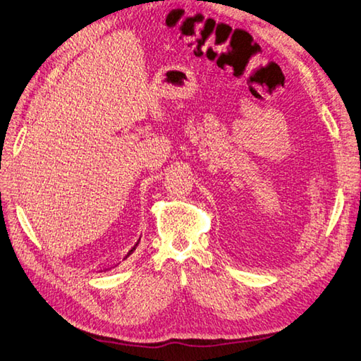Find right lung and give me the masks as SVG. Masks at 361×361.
<instances>
[{
	"label": "right lung",
	"instance_id": "add662e5",
	"mask_svg": "<svg viewBox=\"0 0 361 361\" xmlns=\"http://www.w3.org/2000/svg\"><path fill=\"white\" fill-rule=\"evenodd\" d=\"M137 246H139V241H137V243H135V246H134L133 249H130V251L128 252V255H126V257H124V259H128V257H129V255H130V254H133V252L135 251V247H137Z\"/></svg>",
	"mask_w": 361,
	"mask_h": 361
}]
</instances>
